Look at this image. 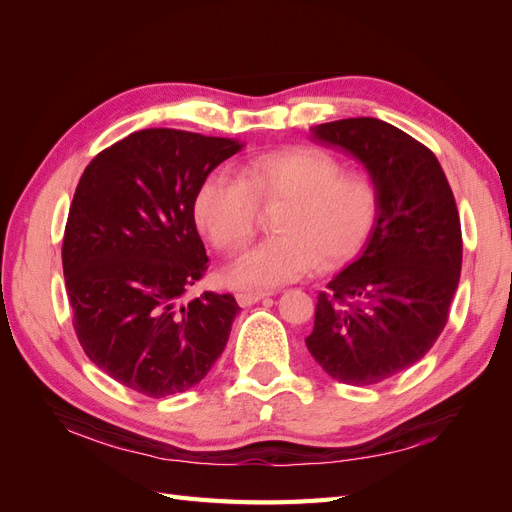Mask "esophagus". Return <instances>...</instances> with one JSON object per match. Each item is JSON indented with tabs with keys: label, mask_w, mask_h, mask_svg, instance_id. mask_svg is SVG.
I'll return each instance as SVG.
<instances>
[{
	"label": "esophagus",
	"mask_w": 512,
	"mask_h": 512,
	"mask_svg": "<svg viewBox=\"0 0 512 512\" xmlns=\"http://www.w3.org/2000/svg\"><path fill=\"white\" fill-rule=\"evenodd\" d=\"M269 294H271V292H265V290H239V292L235 294V299H237V303H239L241 307H250V305L258 303L260 299L269 297Z\"/></svg>",
	"instance_id": "1"
}]
</instances>
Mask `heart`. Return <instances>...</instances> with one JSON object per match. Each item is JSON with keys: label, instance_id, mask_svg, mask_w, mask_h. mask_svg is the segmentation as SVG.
Segmentation results:
<instances>
[{"label": "heart", "instance_id": "obj_1", "mask_svg": "<svg viewBox=\"0 0 512 512\" xmlns=\"http://www.w3.org/2000/svg\"><path fill=\"white\" fill-rule=\"evenodd\" d=\"M260 211H273L275 237L226 271L239 288H273L314 265L333 269L361 250L380 213V185L363 168H342L316 147H288L243 162L235 179L207 177L194 198V220L218 252L250 243Z\"/></svg>", "mask_w": 512, "mask_h": 512}]
</instances>
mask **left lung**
<instances>
[{
	"label": "left lung",
	"mask_w": 512,
	"mask_h": 512,
	"mask_svg": "<svg viewBox=\"0 0 512 512\" xmlns=\"http://www.w3.org/2000/svg\"><path fill=\"white\" fill-rule=\"evenodd\" d=\"M312 141L374 175L380 213L359 258L318 294L305 344L337 382L378 384L421 361L448 320L463 252L455 196L438 158L386 121L320 123Z\"/></svg>",
	"instance_id": "8db88e82"
}]
</instances>
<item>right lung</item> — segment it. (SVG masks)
<instances>
[{
  "instance_id": "add662e5",
  "label": "right lung",
  "mask_w": 512,
  "mask_h": 512,
  "mask_svg": "<svg viewBox=\"0 0 512 512\" xmlns=\"http://www.w3.org/2000/svg\"><path fill=\"white\" fill-rule=\"evenodd\" d=\"M241 147L138 130L98 153L76 185L61 247L74 331L89 359L136 393L190 391L226 348L235 297L207 290L188 299L209 262L194 198Z\"/></svg>"
}]
</instances>
